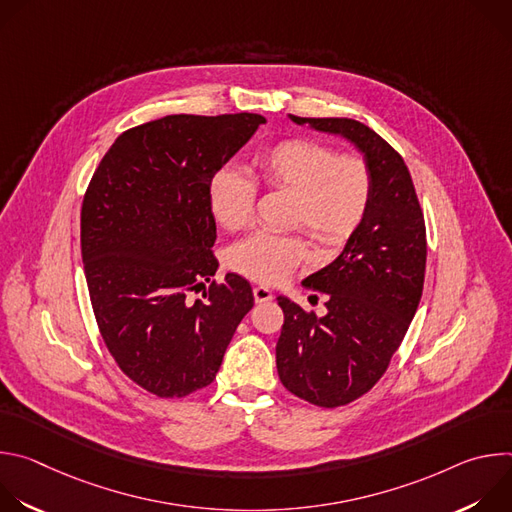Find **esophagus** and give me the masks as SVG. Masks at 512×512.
Returning a JSON list of instances; mask_svg holds the SVG:
<instances>
[{"label": "esophagus", "instance_id": "1", "mask_svg": "<svg viewBox=\"0 0 512 512\" xmlns=\"http://www.w3.org/2000/svg\"><path fill=\"white\" fill-rule=\"evenodd\" d=\"M253 296H255V302H257V304H265V302L273 300V291H271L269 287H265V285H257V287L253 289Z\"/></svg>", "mask_w": 512, "mask_h": 512}]
</instances>
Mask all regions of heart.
<instances>
[{"label":"heart","mask_w":512,"mask_h":512,"mask_svg":"<svg viewBox=\"0 0 512 512\" xmlns=\"http://www.w3.org/2000/svg\"><path fill=\"white\" fill-rule=\"evenodd\" d=\"M255 168L267 188L291 192L289 225L308 229L324 247L346 243L367 216L373 176L360 156L336 154L318 139L285 137L267 145ZM257 198V182L233 166L218 170L208 186L214 221L227 231H241L253 223ZM306 257L308 243L302 231H261L231 249L229 265L253 281L279 283Z\"/></svg>","instance_id":"b5f03b06"}]
</instances>
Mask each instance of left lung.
Segmentation results:
<instances>
[{"instance_id": "8db88e82", "label": "left lung", "mask_w": 512, "mask_h": 512, "mask_svg": "<svg viewBox=\"0 0 512 512\" xmlns=\"http://www.w3.org/2000/svg\"><path fill=\"white\" fill-rule=\"evenodd\" d=\"M289 117L354 141L373 176L367 216L344 251L304 279L326 294L328 314L318 318L277 298L279 381L296 397L334 409L379 383L407 334L425 279V218L401 154L371 127L346 117Z\"/></svg>"}]
</instances>
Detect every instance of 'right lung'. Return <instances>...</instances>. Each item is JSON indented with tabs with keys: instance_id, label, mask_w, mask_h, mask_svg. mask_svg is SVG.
Segmentation results:
<instances>
[{
	"instance_id": "1",
	"label": "right lung",
	"mask_w": 512,
	"mask_h": 512,
	"mask_svg": "<svg viewBox=\"0 0 512 512\" xmlns=\"http://www.w3.org/2000/svg\"><path fill=\"white\" fill-rule=\"evenodd\" d=\"M265 117L166 115L123 131L97 166L81 208L91 306L117 367L174 399L208 387L253 308L247 279L216 273L208 186Z\"/></svg>"
}]
</instances>
